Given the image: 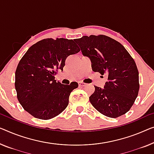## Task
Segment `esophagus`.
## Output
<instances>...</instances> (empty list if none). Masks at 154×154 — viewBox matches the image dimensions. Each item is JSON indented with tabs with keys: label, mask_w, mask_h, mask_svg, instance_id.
Instances as JSON below:
<instances>
[{
	"label": "esophagus",
	"mask_w": 154,
	"mask_h": 154,
	"mask_svg": "<svg viewBox=\"0 0 154 154\" xmlns=\"http://www.w3.org/2000/svg\"><path fill=\"white\" fill-rule=\"evenodd\" d=\"M86 84L85 83H84V82H79V86H81V87H84V86H86Z\"/></svg>",
	"instance_id": "1"
}]
</instances>
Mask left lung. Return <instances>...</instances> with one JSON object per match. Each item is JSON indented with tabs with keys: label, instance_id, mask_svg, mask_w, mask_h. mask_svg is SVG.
<instances>
[{
	"label": "left lung",
	"instance_id": "1",
	"mask_svg": "<svg viewBox=\"0 0 154 154\" xmlns=\"http://www.w3.org/2000/svg\"><path fill=\"white\" fill-rule=\"evenodd\" d=\"M75 41L83 55L91 59L94 72L108 76L104 88L94 86L91 104L109 118L127 113L140 88L138 70L132 57L120 43L106 35L84 36Z\"/></svg>",
	"mask_w": 154,
	"mask_h": 154
}]
</instances>
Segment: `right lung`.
Masks as SVG:
<instances>
[{"label": "right lung", "mask_w": 154, "mask_h": 154, "mask_svg": "<svg viewBox=\"0 0 154 154\" xmlns=\"http://www.w3.org/2000/svg\"><path fill=\"white\" fill-rule=\"evenodd\" d=\"M79 51L74 40L63 38H45L29 48L15 72L17 98L24 110L41 120L62 113L78 84H61L54 76L58 70H63L67 57Z\"/></svg>", "instance_id": "add662e5"}]
</instances>
